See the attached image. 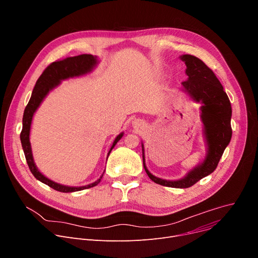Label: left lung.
<instances>
[{
    "instance_id": "8db88e82",
    "label": "left lung",
    "mask_w": 258,
    "mask_h": 258,
    "mask_svg": "<svg viewBox=\"0 0 258 258\" xmlns=\"http://www.w3.org/2000/svg\"><path fill=\"white\" fill-rule=\"evenodd\" d=\"M181 58L186 64L188 75V79L182 85L194 100L204 103L202 120L205 125L209 152L204 163L195 167L180 181H166L154 176L147 169L143 156L144 167L150 179L156 184L172 188H189L212 173L217 168L232 134L231 105L219 79L201 58L191 54H184Z\"/></svg>"
}]
</instances>
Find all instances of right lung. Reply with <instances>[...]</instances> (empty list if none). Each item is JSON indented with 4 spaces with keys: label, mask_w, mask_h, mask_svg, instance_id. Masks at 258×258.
<instances>
[{
    "label": "right lung",
    "mask_w": 258,
    "mask_h": 258,
    "mask_svg": "<svg viewBox=\"0 0 258 258\" xmlns=\"http://www.w3.org/2000/svg\"><path fill=\"white\" fill-rule=\"evenodd\" d=\"M96 62H97L96 57L93 56L92 54H79L76 56L67 57L63 61L53 62V63L49 64L45 68V70L42 72L40 77L38 78V81L36 82V85L34 87L30 101L25 108L24 117H23V130L21 132V142H22V146L24 149V153L26 156L28 166L37 180L46 184L47 186H49L50 188H52L56 191L74 192V191H79V190H84V189L94 187L100 183L103 174L100 176V179L96 181L95 183L88 185V186H83V187L63 186V185L56 184V183L48 180L47 177H45L40 171L37 169V167L34 163V160H33L31 145H30V140H29L32 117H33L34 112L38 108V106L40 105V103L42 102L44 97L47 95V93L51 89H53L54 87H56L58 84H60L62 79L83 75L85 73L90 72L92 70V68L95 66ZM122 136H123V133L118 134L116 136L110 151L113 149L115 144L121 140ZM110 151H109V153H110Z\"/></svg>",
    "instance_id": "obj_1"
}]
</instances>
